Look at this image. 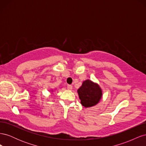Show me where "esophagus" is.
Instances as JSON below:
<instances>
[{"label": "esophagus", "instance_id": "34e87169", "mask_svg": "<svg viewBox=\"0 0 146 146\" xmlns=\"http://www.w3.org/2000/svg\"><path fill=\"white\" fill-rule=\"evenodd\" d=\"M67 88H68V90H72V86L71 85H68L67 86Z\"/></svg>", "mask_w": 146, "mask_h": 146}]
</instances>
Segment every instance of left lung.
Masks as SVG:
<instances>
[{"instance_id": "8db88e82", "label": "left lung", "mask_w": 146, "mask_h": 146, "mask_svg": "<svg viewBox=\"0 0 146 146\" xmlns=\"http://www.w3.org/2000/svg\"><path fill=\"white\" fill-rule=\"evenodd\" d=\"M81 104L85 107H90L99 102L102 97V91L99 85L90 80H86L78 90Z\"/></svg>"}]
</instances>
